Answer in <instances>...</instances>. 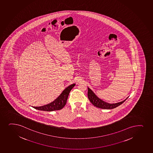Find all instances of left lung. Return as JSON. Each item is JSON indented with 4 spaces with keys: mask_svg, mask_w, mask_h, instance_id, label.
<instances>
[{
    "mask_svg": "<svg viewBox=\"0 0 153 153\" xmlns=\"http://www.w3.org/2000/svg\"><path fill=\"white\" fill-rule=\"evenodd\" d=\"M88 96L90 102L94 105V106L97 107L98 108H102V109H111L116 108L124 103L128 98L124 100L123 101L120 102L119 103L110 104V103L103 101V100L99 99L91 89L88 88Z\"/></svg>",
    "mask_w": 153,
    "mask_h": 153,
    "instance_id": "obj_1",
    "label": "left lung"
}]
</instances>
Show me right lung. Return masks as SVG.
<instances>
[{
  "mask_svg": "<svg viewBox=\"0 0 153 153\" xmlns=\"http://www.w3.org/2000/svg\"><path fill=\"white\" fill-rule=\"evenodd\" d=\"M75 84H73L64 89V91L54 101L42 106L33 107V108L39 110L46 111H52L55 110H60L63 108L67 103V99L69 96V93L71 89L74 88Z\"/></svg>",
  "mask_w": 153,
  "mask_h": 153,
  "instance_id": "right-lung-1",
  "label": "right lung"
}]
</instances>
